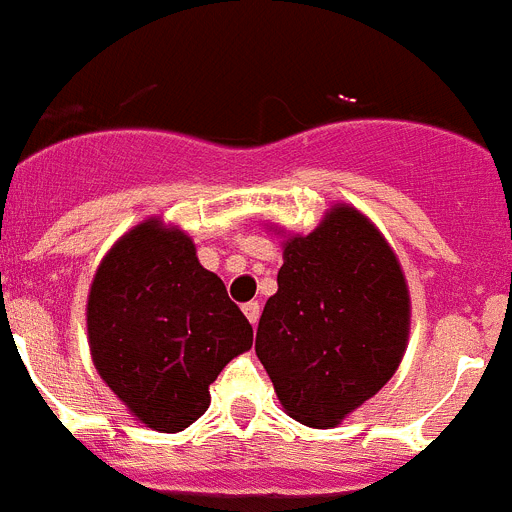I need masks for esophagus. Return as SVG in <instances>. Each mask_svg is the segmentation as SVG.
<instances>
[{"instance_id": "34e87169", "label": "esophagus", "mask_w": 512, "mask_h": 512, "mask_svg": "<svg viewBox=\"0 0 512 512\" xmlns=\"http://www.w3.org/2000/svg\"><path fill=\"white\" fill-rule=\"evenodd\" d=\"M243 315H246L248 323H251V325L259 323V318H261V305H259V302H246V305H243Z\"/></svg>"}]
</instances>
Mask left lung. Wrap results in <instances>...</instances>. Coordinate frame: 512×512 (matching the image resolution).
Wrapping results in <instances>:
<instances>
[{
    "instance_id": "obj_1",
    "label": "left lung",
    "mask_w": 512,
    "mask_h": 512,
    "mask_svg": "<svg viewBox=\"0 0 512 512\" xmlns=\"http://www.w3.org/2000/svg\"><path fill=\"white\" fill-rule=\"evenodd\" d=\"M282 259L256 356L289 418L333 428L372 400L405 356V271L382 230L346 202L330 205L312 233L284 235Z\"/></svg>"
}]
</instances>
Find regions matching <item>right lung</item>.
I'll use <instances>...</instances> for the list:
<instances>
[{"instance_id":"add662e5","label":"right lung","mask_w":512,"mask_h":512,"mask_svg":"<svg viewBox=\"0 0 512 512\" xmlns=\"http://www.w3.org/2000/svg\"><path fill=\"white\" fill-rule=\"evenodd\" d=\"M94 369L135 420L179 433L210 405V384L253 343L223 279L179 225L146 217L99 261L87 297Z\"/></svg>"}]
</instances>
